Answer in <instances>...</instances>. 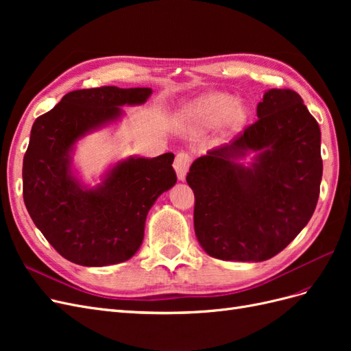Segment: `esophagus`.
I'll return each instance as SVG.
<instances>
[{
  "label": "esophagus",
  "mask_w": 351,
  "mask_h": 351,
  "mask_svg": "<svg viewBox=\"0 0 351 351\" xmlns=\"http://www.w3.org/2000/svg\"><path fill=\"white\" fill-rule=\"evenodd\" d=\"M192 164V156L186 152H180L177 154L176 159H174V169L177 173V178L180 182H184L186 180V174L189 171V167Z\"/></svg>",
  "instance_id": "obj_1"
}]
</instances>
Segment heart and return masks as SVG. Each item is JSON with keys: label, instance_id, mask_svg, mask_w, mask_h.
Here are the masks:
<instances>
[{"label": "heart", "instance_id": "obj_1", "mask_svg": "<svg viewBox=\"0 0 351 351\" xmlns=\"http://www.w3.org/2000/svg\"><path fill=\"white\" fill-rule=\"evenodd\" d=\"M247 108L228 93L215 92L200 97L187 105L184 115L200 125H218L226 123L227 129L234 133L247 120Z\"/></svg>", "mask_w": 351, "mask_h": 351}]
</instances>
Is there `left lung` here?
<instances>
[{
    "label": "left lung",
    "mask_w": 351,
    "mask_h": 351,
    "mask_svg": "<svg viewBox=\"0 0 351 351\" xmlns=\"http://www.w3.org/2000/svg\"><path fill=\"white\" fill-rule=\"evenodd\" d=\"M254 154L250 165L242 159ZM195 232L209 256L262 262L312 218L322 180L319 124L291 89H269L258 121L230 145L195 159Z\"/></svg>",
    "instance_id": "obj_1"
}]
</instances>
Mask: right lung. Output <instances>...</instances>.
I'll list each match as a JSON object with an SVG mask.
<instances>
[{"instance_id":"1","label":"right lung","mask_w":351,"mask_h":351,"mask_svg":"<svg viewBox=\"0 0 351 351\" xmlns=\"http://www.w3.org/2000/svg\"><path fill=\"white\" fill-rule=\"evenodd\" d=\"M149 88L80 89L38 117L23 158V199L32 221L62 258L82 267L129 261L139 250L147 212L177 183L174 154L127 156L108 167L97 186L82 182L73 164L83 137L142 105Z\"/></svg>"}]
</instances>
